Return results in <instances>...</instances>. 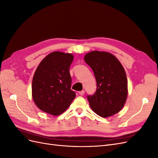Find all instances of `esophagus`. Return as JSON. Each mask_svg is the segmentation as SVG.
Here are the masks:
<instances>
[{
    "label": "esophagus",
    "mask_w": 158,
    "mask_h": 158,
    "mask_svg": "<svg viewBox=\"0 0 158 158\" xmlns=\"http://www.w3.org/2000/svg\"><path fill=\"white\" fill-rule=\"evenodd\" d=\"M78 93H79V94H80V95H84V93H85V91H84V90L80 91V92H79Z\"/></svg>",
    "instance_id": "esophagus-1"
}]
</instances>
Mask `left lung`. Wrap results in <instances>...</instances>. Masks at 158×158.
Here are the masks:
<instances>
[{
  "label": "left lung",
  "instance_id": "1",
  "mask_svg": "<svg viewBox=\"0 0 158 158\" xmlns=\"http://www.w3.org/2000/svg\"><path fill=\"white\" fill-rule=\"evenodd\" d=\"M84 60L93 70L97 82L96 92L87 97L90 107L104 118L118 113L128 94L127 78L121 63L113 55L98 51L88 52Z\"/></svg>",
  "mask_w": 158,
  "mask_h": 158
}]
</instances>
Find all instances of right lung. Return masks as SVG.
Listing matches in <instances>:
<instances>
[{"mask_svg":"<svg viewBox=\"0 0 158 158\" xmlns=\"http://www.w3.org/2000/svg\"><path fill=\"white\" fill-rule=\"evenodd\" d=\"M74 56L55 51L42 60L32 80V97L44 112L59 115L65 111L76 97L72 90L69 69Z\"/></svg>","mask_w":158,"mask_h":158,"instance_id":"obj_1","label":"right lung"}]
</instances>
